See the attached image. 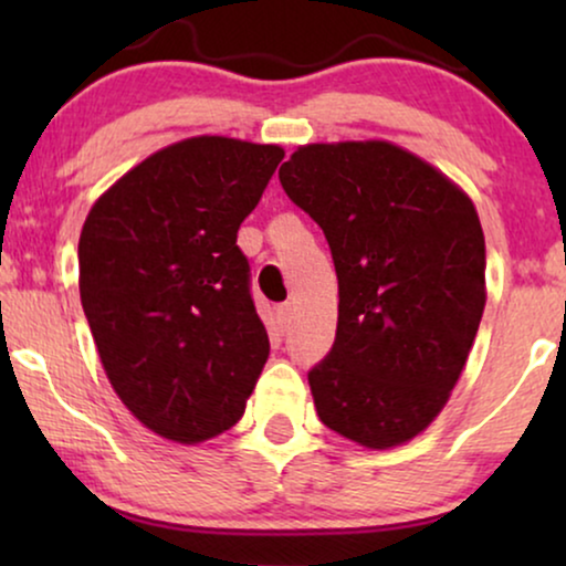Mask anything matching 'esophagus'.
<instances>
[{"mask_svg": "<svg viewBox=\"0 0 566 566\" xmlns=\"http://www.w3.org/2000/svg\"><path fill=\"white\" fill-rule=\"evenodd\" d=\"M291 316H293V306L291 304H281V306L275 308V319H277V327H281V332L289 329Z\"/></svg>", "mask_w": 566, "mask_h": 566, "instance_id": "1", "label": "esophagus"}]
</instances>
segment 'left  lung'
<instances>
[{"mask_svg":"<svg viewBox=\"0 0 566 566\" xmlns=\"http://www.w3.org/2000/svg\"><path fill=\"white\" fill-rule=\"evenodd\" d=\"M277 177L327 237L339 285L335 345L308 370L319 420L366 448L407 443L443 409L482 322L476 208L386 142L301 146Z\"/></svg>","mask_w":566,"mask_h":566,"instance_id":"1","label":"left lung"}]
</instances>
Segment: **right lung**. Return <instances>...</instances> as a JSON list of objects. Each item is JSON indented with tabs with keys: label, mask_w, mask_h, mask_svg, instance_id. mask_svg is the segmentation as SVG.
Segmentation results:
<instances>
[{
	"label": "right lung",
	"mask_w": 566,
	"mask_h": 566,
	"mask_svg": "<svg viewBox=\"0 0 566 566\" xmlns=\"http://www.w3.org/2000/svg\"><path fill=\"white\" fill-rule=\"evenodd\" d=\"M281 146L198 136L151 154L92 206L80 296L123 405L177 443L237 424L270 353L237 231Z\"/></svg>",
	"instance_id": "add662e5"
}]
</instances>
